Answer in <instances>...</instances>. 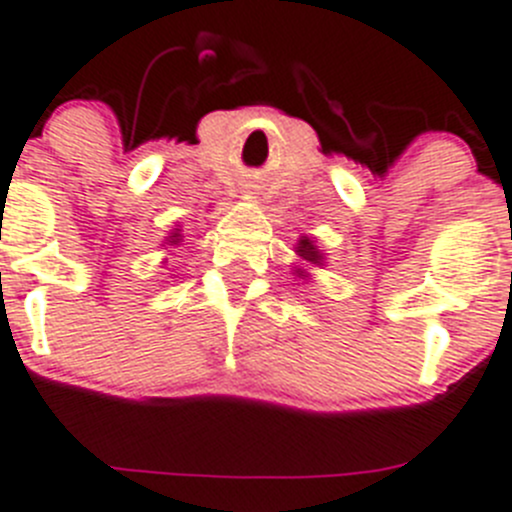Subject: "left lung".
Here are the masks:
<instances>
[{
    "label": "left lung",
    "instance_id": "obj_1",
    "mask_svg": "<svg viewBox=\"0 0 512 512\" xmlns=\"http://www.w3.org/2000/svg\"><path fill=\"white\" fill-rule=\"evenodd\" d=\"M298 252H300V257H305V260H310V262L321 260V255H318V252H315L313 242H310V240H300Z\"/></svg>",
    "mask_w": 512,
    "mask_h": 512
}]
</instances>
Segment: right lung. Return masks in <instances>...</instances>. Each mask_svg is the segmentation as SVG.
<instances>
[{"instance_id":"1","label":"right lung","mask_w":512,"mask_h":512,"mask_svg":"<svg viewBox=\"0 0 512 512\" xmlns=\"http://www.w3.org/2000/svg\"><path fill=\"white\" fill-rule=\"evenodd\" d=\"M176 240H179V234H174V237H171V242H174V245H176Z\"/></svg>"}]
</instances>
